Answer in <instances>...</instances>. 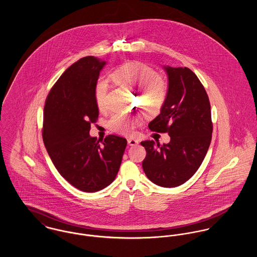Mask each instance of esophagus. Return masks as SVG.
I'll return each instance as SVG.
<instances>
[{"label":"esophagus","instance_id":"esophagus-1","mask_svg":"<svg viewBox=\"0 0 257 257\" xmlns=\"http://www.w3.org/2000/svg\"><path fill=\"white\" fill-rule=\"evenodd\" d=\"M127 144H128L130 147H135V146H137L139 144V142L136 139L130 138V139H127Z\"/></svg>","mask_w":257,"mask_h":257}]
</instances>
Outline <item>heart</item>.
Segmentation results:
<instances>
[{
	"mask_svg": "<svg viewBox=\"0 0 257 257\" xmlns=\"http://www.w3.org/2000/svg\"><path fill=\"white\" fill-rule=\"evenodd\" d=\"M113 76L116 80L140 89L143 101L151 107H158L164 101L166 94L165 82L154 69L146 64L139 62L123 64L114 71ZM96 103L100 111H107L110 109L108 85L104 80L99 81L97 84ZM141 121L142 116L139 114L118 113L110 119L109 126L114 133L126 134Z\"/></svg>",
	"mask_w": 257,
	"mask_h": 257,
	"instance_id": "1",
	"label": "heart"
}]
</instances>
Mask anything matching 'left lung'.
I'll return each mask as SVG.
<instances>
[{"label": "left lung", "mask_w": 257, "mask_h": 257, "mask_svg": "<svg viewBox=\"0 0 257 257\" xmlns=\"http://www.w3.org/2000/svg\"><path fill=\"white\" fill-rule=\"evenodd\" d=\"M168 90L160 113L148 123L150 131L167 133L170 142L145 141L143 168L147 178L165 188L188 181L201 166L212 141L213 123L207 92L187 67L163 66Z\"/></svg>", "instance_id": "left-lung-1"}]
</instances>
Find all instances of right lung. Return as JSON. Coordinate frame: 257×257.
Instances as JSON below:
<instances>
[{"label": "right lung", "instance_id": "add662e5", "mask_svg": "<svg viewBox=\"0 0 257 257\" xmlns=\"http://www.w3.org/2000/svg\"><path fill=\"white\" fill-rule=\"evenodd\" d=\"M106 61L94 56L81 58L51 88L43 110L42 139L60 175L75 188L97 192L115 178L126 140L110 135L100 146L90 137L99 109L96 87Z\"/></svg>", "mask_w": 257, "mask_h": 257}]
</instances>
